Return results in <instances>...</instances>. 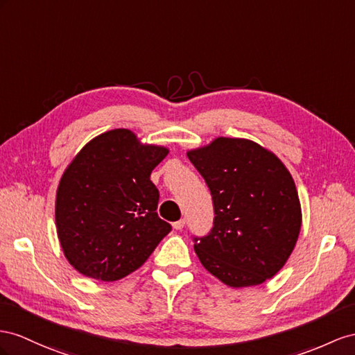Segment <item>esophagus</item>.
I'll use <instances>...</instances> for the list:
<instances>
[{
  "mask_svg": "<svg viewBox=\"0 0 355 355\" xmlns=\"http://www.w3.org/2000/svg\"><path fill=\"white\" fill-rule=\"evenodd\" d=\"M184 225H186V220L184 219H180V220H177V222H174V230H177V231H180V230H183L184 228Z\"/></svg>",
  "mask_w": 355,
  "mask_h": 355,
  "instance_id": "esophagus-1",
  "label": "esophagus"
}]
</instances>
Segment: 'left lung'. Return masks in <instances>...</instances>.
Listing matches in <instances>:
<instances>
[{
  "label": "left lung",
  "instance_id": "obj_1",
  "mask_svg": "<svg viewBox=\"0 0 355 355\" xmlns=\"http://www.w3.org/2000/svg\"><path fill=\"white\" fill-rule=\"evenodd\" d=\"M187 157L210 187L216 214L211 232L193 239L201 264L231 288L264 284L286 264L302 228L291 172L243 138L219 136Z\"/></svg>",
  "mask_w": 355,
  "mask_h": 355
}]
</instances>
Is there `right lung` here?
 Listing matches in <instances>:
<instances>
[{"instance_id": "add662e5", "label": "right lung", "mask_w": 355, "mask_h": 355, "mask_svg": "<svg viewBox=\"0 0 355 355\" xmlns=\"http://www.w3.org/2000/svg\"><path fill=\"white\" fill-rule=\"evenodd\" d=\"M168 153L142 144L129 129H114L85 144L69 163L57 189L55 226L62 253L80 275L120 280L169 234L150 180Z\"/></svg>"}]
</instances>
